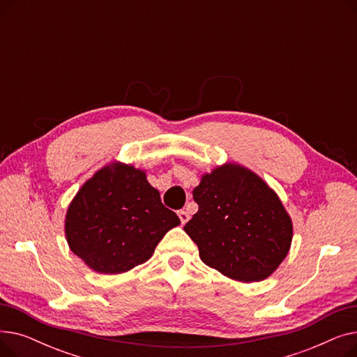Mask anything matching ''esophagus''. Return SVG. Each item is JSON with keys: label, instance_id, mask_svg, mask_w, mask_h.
I'll return each mask as SVG.
<instances>
[{"label": "esophagus", "instance_id": "1", "mask_svg": "<svg viewBox=\"0 0 357 357\" xmlns=\"http://www.w3.org/2000/svg\"><path fill=\"white\" fill-rule=\"evenodd\" d=\"M178 215H179V218H181V222H182V224H186V222H188V220L191 218V214H190L188 211H186V210H181V211L178 213Z\"/></svg>", "mask_w": 357, "mask_h": 357}]
</instances>
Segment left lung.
<instances>
[{"label": "left lung", "mask_w": 357, "mask_h": 357, "mask_svg": "<svg viewBox=\"0 0 357 357\" xmlns=\"http://www.w3.org/2000/svg\"><path fill=\"white\" fill-rule=\"evenodd\" d=\"M198 211L185 224L205 265L240 282H260L285 260L294 226L278 194L252 169L226 162L194 190Z\"/></svg>", "instance_id": "8db88e82"}]
</instances>
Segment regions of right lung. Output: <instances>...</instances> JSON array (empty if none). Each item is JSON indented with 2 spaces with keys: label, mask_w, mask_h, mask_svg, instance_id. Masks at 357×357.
<instances>
[{
  "label": "right lung",
  "mask_w": 357,
  "mask_h": 357,
  "mask_svg": "<svg viewBox=\"0 0 357 357\" xmlns=\"http://www.w3.org/2000/svg\"><path fill=\"white\" fill-rule=\"evenodd\" d=\"M179 224L146 171L114 160L75 194L65 215V237L91 271L117 275L147 261L163 236Z\"/></svg>",
  "instance_id": "right-lung-1"
}]
</instances>
